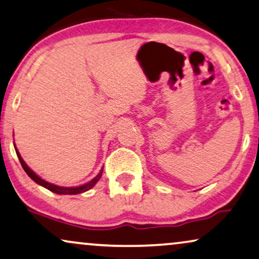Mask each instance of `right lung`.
I'll use <instances>...</instances> for the list:
<instances>
[{
  "mask_svg": "<svg viewBox=\"0 0 259 259\" xmlns=\"http://www.w3.org/2000/svg\"><path fill=\"white\" fill-rule=\"evenodd\" d=\"M15 151H16L17 157H19V160H20V162H21V165H22V167H23L24 171H26L27 175L29 176L30 178L34 180L35 183L38 184V185L44 186V187H46V189H47V190L52 191V192H54V193H58V194H79V193L86 192V191L91 190L92 187H93V186L95 185V184H97V183L99 182V179H100L101 176H102V171H104V169H101L100 173H99V175H98L97 177H95V178H93V179L91 180V182L83 184V185H81V186H75V187H62V186H58V185H54V184L47 183V182H46V180H44V179H41L40 177H38V176L36 175V173H35L34 171H31V169H30L29 167H28L27 164H26V162H24V160L22 159V157H21V155H20L19 151H17L16 147H15Z\"/></svg>",
  "mask_w": 259,
  "mask_h": 259,
  "instance_id": "add662e5",
  "label": "right lung"
}]
</instances>
